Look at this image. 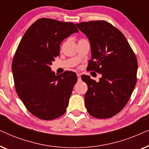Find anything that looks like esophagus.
I'll return each instance as SVG.
<instances>
[{
	"label": "esophagus",
	"instance_id": "1",
	"mask_svg": "<svg viewBox=\"0 0 149 149\" xmlns=\"http://www.w3.org/2000/svg\"><path fill=\"white\" fill-rule=\"evenodd\" d=\"M77 79H78V81H81V74H79V73H77Z\"/></svg>",
	"mask_w": 149,
	"mask_h": 149
}]
</instances>
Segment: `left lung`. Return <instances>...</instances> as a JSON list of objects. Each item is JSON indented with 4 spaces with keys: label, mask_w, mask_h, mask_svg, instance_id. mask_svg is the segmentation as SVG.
<instances>
[{
    "label": "left lung",
    "mask_w": 149,
    "mask_h": 149,
    "mask_svg": "<svg viewBox=\"0 0 149 149\" xmlns=\"http://www.w3.org/2000/svg\"><path fill=\"white\" fill-rule=\"evenodd\" d=\"M89 38L91 59L87 70L102 74L99 82L81 76L88 89L85 104L89 115L111 118L127 104L135 87L138 62L123 33L109 22L98 20L76 24Z\"/></svg>",
    "instance_id": "obj_1"
}]
</instances>
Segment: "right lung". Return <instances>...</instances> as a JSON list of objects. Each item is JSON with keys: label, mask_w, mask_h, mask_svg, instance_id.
Listing matches in <instances>:
<instances>
[{"label": "right lung", "mask_w": 149, "mask_h": 149, "mask_svg": "<svg viewBox=\"0 0 149 149\" xmlns=\"http://www.w3.org/2000/svg\"><path fill=\"white\" fill-rule=\"evenodd\" d=\"M79 30L72 22L40 18L26 30L12 62L16 92L28 111L38 119L52 120L65 113L77 74L58 76L50 66L60 54V44Z\"/></svg>", "instance_id": "obj_1"}]
</instances>
